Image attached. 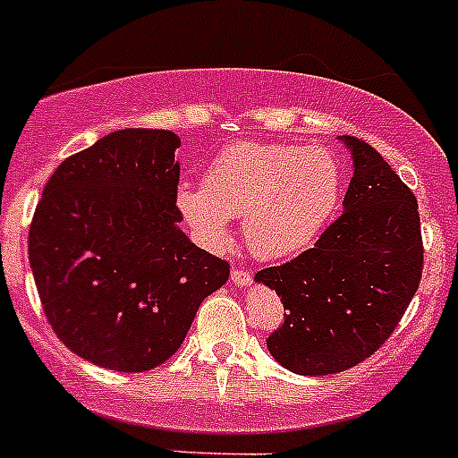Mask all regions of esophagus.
Wrapping results in <instances>:
<instances>
[{
  "mask_svg": "<svg viewBox=\"0 0 458 458\" xmlns=\"http://www.w3.org/2000/svg\"><path fill=\"white\" fill-rule=\"evenodd\" d=\"M232 282L238 286H248L252 282V275L245 268H232Z\"/></svg>",
  "mask_w": 458,
  "mask_h": 458,
  "instance_id": "34e87169",
  "label": "esophagus"
}]
</instances>
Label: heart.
Returning <instances> with one entry per match:
<instances>
[{
	"label": "heart",
	"mask_w": 458,
	"mask_h": 458,
	"mask_svg": "<svg viewBox=\"0 0 458 458\" xmlns=\"http://www.w3.org/2000/svg\"><path fill=\"white\" fill-rule=\"evenodd\" d=\"M344 167L323 147L289 141H233L204 172V185L181 183L176 208L208 248L242 238L259 259H286L317 242L342 201Z\"/></svg>",
	"instance_id": "heart-1"
}]
</instances>
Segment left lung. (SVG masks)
<instances>
[{
    "label": "left lung",
    "instance_id": "obj_1",
    "mask_svg": "<svg viewBox=\"0 0 458 458\" xmlns=\"http://www.w3.org/2000/svg\"><path fill=\"white\" fill-rule=\"evenodd\" d=\"M342 141L353 157L344 213L314 248L254 275L286 310L266 346L279 365L301 376L337 374L374 355L394 333L422 277L415 194L367 141Z\"/></svg>",
    "mask_w": 458,
    "mask_h": 458
}]
</instances>
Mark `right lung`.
I'll return each instance as SVG.
<instances>
[{"label": "right lung", "instance_id": "add662e5", "mask_svg": "<svg viewBox=\"0 0 458 458\" xmlns=\"http://www.w3.org/2000/svg\"><path fill=\"white\" fill-rule=\"evenodd\" d=\"M179 135L125 128L66 157L30 226V264L56 337L87 362L148 371L183 344L229 264L181 232Z\"/></svg>", "mask_w": 458, "mask_h": 458}]
</instances>
